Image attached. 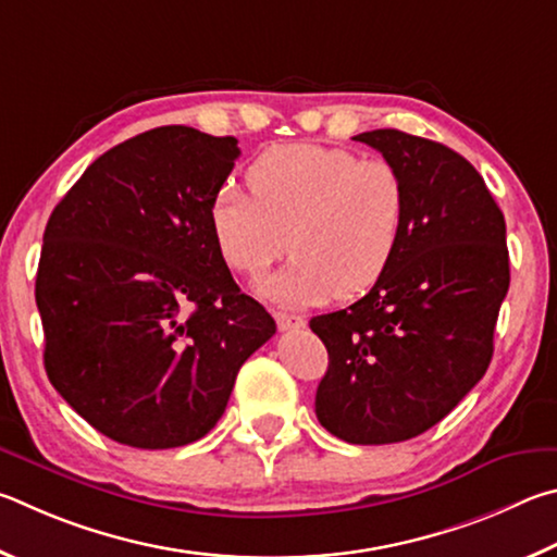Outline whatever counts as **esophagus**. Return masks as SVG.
<instances>
[{"label": "esophagus", "mask_w": 557, "mask_h": 557, "mask_svg": "<svg viewBox=\"0 0 557 557\" xmlns=\"http://www.w3.org/2000/svg\"><path fill=\"white\" fill-rule=\"evenodd\" d=\"M273 318H276V325H278L281 333L306 327V318L304 315H294V313H284V310H276V313H273Z\"/></svg>", "instance_id": "esophagus-1"}]
</instances>
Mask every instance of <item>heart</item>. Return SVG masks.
Here are the masks:
<instances>
[{
  "mask_svg": "<svg viewBox=\"0 0 557 557\" xmlns=\"http://www.w3.org/2000/svg\"><path fill=\"white\" fill-rule=\"evenodd\" d=\"M249 193L222 185L210 202L214 247L232 271L257 278L286 249L284 269L259 286L273 304L315 306L355 298L392 263L406 227V183L386 159L288 144L247 171Z\"/></svg>",
  "mask_w": 557,
  "mask_h": 557,
  "instance_id": "obj_1",
  "label": "heart"
}]
</instances>
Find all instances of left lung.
<instances>
[{
    "label": "left lung",
    "mask_w": 557,
    "mask_h": 557,
    "mask_svg": "<svg viewBox=\"0 0 557 557\" xmlns=\"http://www.w3.org/2000/svg\"><path fill=\"white\" fill-rule=\"evenodd\" d=\"M406 183V227L364 298L310 320L327 347L320 425L352 445L404 443L441 423L484 376L509 290L506 222L474 165L398 129L355 136Z\"/></svg>",
    "instance_id": "left-lung-1"
}]
</instances>
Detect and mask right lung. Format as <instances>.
I'll use <instances>...</instances> for the list:
<instances>
[{
    "label": "right lung",
    "instance_id": "obj_1",
    "mask_svg": "<svg viewBox=\"0 0 557 557\" xmlns=\"http://www.w3.org/2000/svg\"><path fill=\"white\" fill-rule=\"evenodd\" d=\"M237 156L234 136L159 126L87 165L48 218L36 273L46 374L116 443L200 441L239 367L276 333L210 230Z\"/></svg>",
    "mask_w": 557,
    "mask_h": 557
}]
</instances>
